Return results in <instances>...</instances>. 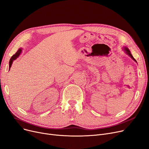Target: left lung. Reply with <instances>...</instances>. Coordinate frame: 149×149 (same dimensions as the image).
Instances as JSON below:
<instances>
[{"label": "left lung", "mask_w": 149, "mask_h": 149, "mask_svg": "<svg viewBox=\"0 0 149 149\" xmlns=\"http://www.w3.org/2000/svg\"><path fill=\"white\" fill-rule=\"evenodd\" d=\"M124 50H125V52H126L129 56H130L133 60H134L135 61H136V60L134 58H133V56H132V54H131V52H130V50H129L127 47H124Z\"/></svg>", "instance_id": "left-lung-1"}]
</instances>
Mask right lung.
Here are the masks:
<instances>
[{"instance_id":"add662e5","label":"right lung","mask_w":149,"mask_h":149,"mask_svg":"<svg viewBox=\"0 0 149 149\" xmlns=\"http://www.w3.org/2000/svg\"><path fill=\"white\" fill-rule=\"evenodd\" d=\"M21 51H22V49H19L17 50V51L16 52V53L11 56V58L10 60V62H9V69H10V68L11 66L13 61V60H15L19 56V55H20L21 53Z\"/></svg>"}]
</instances>
